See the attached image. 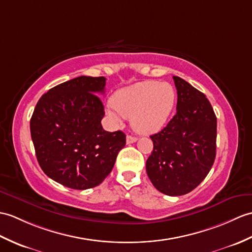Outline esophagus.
Returning a JSON list of instances; mask_svg holds the SVG:
<instances>
[{"label": "esophagus", "mask_w": 252, "mask_h": 252, "mask_svg": "<svg viewBox=\"0 0 252 252\" xmlns=\"http://www.w3.org/2000/svg\"><path fill=\"white\" fill-rule=\"evenodd\" d=\"M137 140L136 136H133V135H127L126 136V144H133L135 143Z\"/></svg>", "instance_id": "esophagus-1"}]
</instances>
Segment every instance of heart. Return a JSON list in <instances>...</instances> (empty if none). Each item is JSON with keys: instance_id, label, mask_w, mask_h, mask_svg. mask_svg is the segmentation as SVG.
<instances>
[{"instance_id": "b5f03b06", "label": "heart", "mask_w": 252, "mask_h": 252, "mask_svg": "<svg viewBox=\"0 0 252 252\" xmlns=\"http://www.w3.org/2000/svg\"><path fill=\"white\" fill-rule=\"evenodd\" d=\"M175 99L176 93L171 85L147 80L117 91L107 114L117 122L125 117L131 118L134 130L151 134L164 126L172 114Z\"/></svg>"}]
</instances>
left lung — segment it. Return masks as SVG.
I'll return each instance as SVG.
<instances>
[{"label":"left lung","mask_w":252,"mask_h":252,"mask_svg":"<svg viewBox=\"0 0 252 252\" xmlns=\"http://www.w3.org/2000/svg\"><path fill=\"white\" fill-rule=\"evenodd\" d=\"M177 107L167 126L151 135L146 171L157 190L169 196L191 192L207 176L216 158L217 118L206 95L178 76Z\"/></svg>","instance_id":"1"}]
</instances>
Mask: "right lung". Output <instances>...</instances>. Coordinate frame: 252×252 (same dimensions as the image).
<instances>
[{
	"label": "right lung",
	"instance_id": "1",
	"mask_svg": "<svg viewBox=\"0 0 252 252\" xmlns=\"http://www.w3.org/2000/svg\"><path fill=\"white\" fill-rule=\"evenodd\" d=\"M106 78L79 76L58 85L38 99L30 121L40 168L67 188L96 187L115 165L126 134L105 131L101 120Z\"/></svg>",
	"mask_w": 252,
	"mask_h": 252
}]
</instances>
